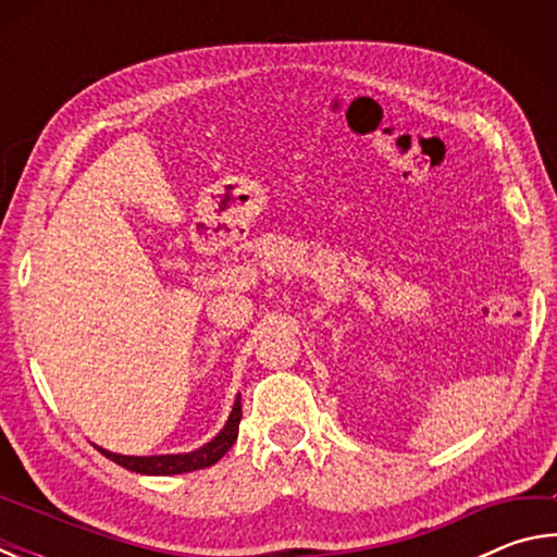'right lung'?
<instances>
[{
    "label": "right lung",
    "instance_id": "add662e5",
    "mask_svg": "<svg viewBox=\"0 0 557 557\" xmlns=\"http://www.w3.org/2000/svg\"><path fill=\"white\" fill-rule=\"evenodd\" d=\"M240 393L235 398V405L231 410V418L225 422L223 430L215 435L211 442H206L203 447L194 451H184V455H152V457H129V455H115V451H108L98 447L100 455L115 461V465L125 467L129 471H137V474H152V476H172V474H186V471L206 469L219 461L225 451L233 447L235 437H238V425H240Z\"/></svg>",
    "mask_w": 557,
    "mask_h": 557
}]
</instances>
